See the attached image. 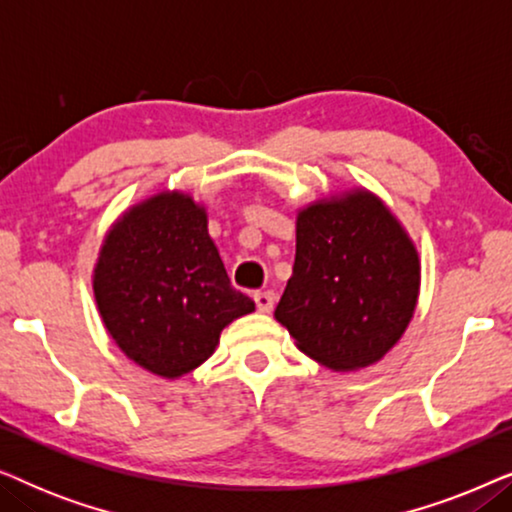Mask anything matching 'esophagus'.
<instances>
[{"label": "esophagus", "mask_w": 512, "mask_h": 512, "mask_svg": "<svg viewBox=\"0 0 512 512\" xmlns=\"http://www.w3.org/2000/svg\"><path fill=\"white\" fill-rule=\"evenodd\" d=\"M254 303L261 312H270L275 307V293L272 291H256L254 293Z\"/></svg>", "instance_id": "obj_1"}]
</instances>
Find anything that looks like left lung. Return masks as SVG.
<instances>
[{
	"label": "left lung",
	"instance_id": "8db88e82",
	"mask_svg": "<svg viewBox=\"0 0 512 512\" xmlns=\"http://www.w3.org/2000/svg\"><path fill=\"white\" fill-rule=\"evenodd\" d=\"M417 296V249L377 195L356 188L300 209L296 263L275 310L300 352L331 370L377 363Z\"/></svg>",
	"mask_w": 512,
	"mask_h": 512
}]
</instances>
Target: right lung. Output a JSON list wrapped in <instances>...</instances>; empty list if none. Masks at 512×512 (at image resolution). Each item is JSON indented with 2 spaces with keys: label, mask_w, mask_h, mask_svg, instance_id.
Instances as JSON below:
<instances>
[{
  "label": "right lung",
  "mask_w": 512,
  "mask_h": 512,
  "mask_svg": "<svg viewBox=\"0 0 512 512\" xmlns=\"http://www.w3.org/2000/svg\"><path fill=\"white\" fill-rule=\"evenodd\" d=\"M93 291L121 352L170 380L205 363L223 328L254 312V300L230 284L205 207L179 191L139 202L111 226Z\"/></svg>",
  "instance_id": "add662e5"
}]
</instances>
